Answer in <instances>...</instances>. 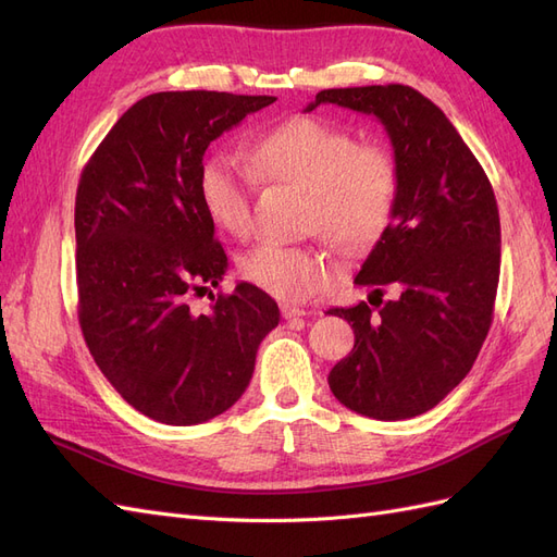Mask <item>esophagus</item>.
<instances>
[{"label":"esophagus","instance_id":"34e87169","mask_svg":"<svg viewBox=\"0 0 557 557\" xmlns=\"http://www.w3.org/2000/svg\"><path fill=\"white\" fill-rule=\"evenodd\" d=\"M281 315L285 320H295V318H305L307 311L299 309V307H293V305H281Z\"/></svg>","mask_w":557,"mask_h":557}]
</instances>
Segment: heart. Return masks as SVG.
<instances>
[{
	"label": "heart",
	"mask_w": 557,
	"mask_h": 557,
	"mask_svg": "<svg viewBox=\"0 0 557 557\" xmlns=\"http://www.w3.org/2000/svg\"><path fill=\"white\" fill-rule=\"evenodd\" d=\"M252 162L276 183L307 190L305 227L334 246L358 250L391 221L397 197V164L381 144H358L346 127L297 115L269 129L252 148ZM252 174L232 156H213L199 170V197L211 221L232 234L250 227ZM239 272L264 293L305 301L330 278L327 260L311 246L258 244L239 258Z\"/></svg>",
	"instance_id": "b5f03b06"
}]
</instances>
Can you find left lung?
I'll return each mask as SVG.
<instances>
[{"label":"left lung","instance_id":"1","mask_svg":"<svg viewBox=\"0 0 557 557\" xmlns=\"http://www.w3.org/2000/svg\"><path fill=\"white\" fill-rule=\"evenodd\" d=\"M320 104L374 115L397 164L391 223L356 276L380 311L367 301L327 311L356 334L330 391L367 418H413L469 374L491 330L502 246L493 185L444 111L409 86L320 90L307 111ZM385 287L396 293L387 302Z\"/></svg>","mask_w":557,"mask_h":557}]
</instances>
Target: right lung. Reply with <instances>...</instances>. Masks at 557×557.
I'll list each match as a JSON object with an SVG mask.
<instances>
[{
    "instance_id": "right-lung-1",
    "label": "right lung",
    "mask_w": 557,
    "mask_h": 557,
    "mask_svg": "<svg viewBox=\"0 0 557 557\" xmlns=\"http://www.w3.org/2000/svg\"><path fill=\"white\" fill-rule=\"evenodd\" d=\"M276 97L156 92L129 107L99 144L76 190L78 323L121 397L164 425H197L237 401L258 346L278 325L252 283L190 299L227 272L199 197L211 141Z\"/></svg>"
}]
</instances>
